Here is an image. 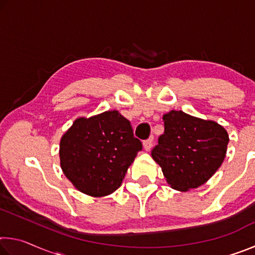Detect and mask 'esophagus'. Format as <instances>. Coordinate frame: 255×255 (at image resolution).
<instances>
[{
	"mask_svg": "<svg viewBox=\"0 0 255 255\" xmlns=\"http://www.w3.org/2000/svg\"><path fill=\"white\" fill-rule=\"evenodd\" d=\"M143 147H144V149L146 150V152H149V150L152 149V147H153V137H150L149 139L144 141Z\"/></svg>",
	"mask_w": 255,
	"mask_h": 255,
	"instance_id": "esophagus-1",
	"label": "esophagus"
}]
</instances>
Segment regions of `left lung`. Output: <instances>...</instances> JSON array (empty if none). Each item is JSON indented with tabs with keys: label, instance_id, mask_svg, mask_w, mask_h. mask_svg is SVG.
<instances>
[{
	"label": "left lung",
	"instance_id": "1",
	"mask_svg": "<svg viewBox=\"0 0 255 255\" xmlns=\"http://www.w3.org/2000/svg\"><path fill=\"white\" fill-rule=\"evenodd\" d=\"M164 133L152 157L172 188L188 191L206 183L222 165L230 141L225 128L213 120L172 110L163 116Z\"/></svg>",
	"mask_w": 255,
	"mask_h": 255
}]
</instances>
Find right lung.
Returning <instances> with one entry per match:
<instances>
[{
    "instance_id": "add662e5",
    "label": "right lung",
    "mask_w": 255,
    "mask_h": 255,
    "mask_svg": "<svg viewBox=\"0 0 255 255\" xmlns=\"http://www.w3.org/2000/svg\"><path fill=\"white\" fill-rule=\"evenodd\" d=\"M143 146L117 110L77 118L59 145L60 166L81 192L92 197L116 191Z\"/></svg>"
}]
</instances>
